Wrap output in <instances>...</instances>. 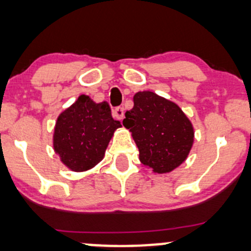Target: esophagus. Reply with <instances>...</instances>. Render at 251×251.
I'll return each instance as SVG.
<instances>
[{
  "label": "esophagus",
  "mask_w": 251,
  "mask_h": 251,
  "mask_svg": "<svg viewBox=\"0 0 251 251\" xmlns=\"http://www.w3.org/2000/svg\"><path fill=\"white\" fill-rule=\"evenodd\" d=\"M124 113H125V111H124V107L123 106L116 107L115 111H113V115H115L116 118H118L120 120L124 118Z\"/></svg>",
  "instance_id": "1"
}]
</instances>
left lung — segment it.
Segmentation results:
<instances>
[{"label": "left lung", "mask_w": 251, "mask_h": 251, "mask_svg": "<svg viewBox=\"0 0 251 251\" xmlns=\"http://www.w3.org/2000/svg\"><path fill=\"white\" fill-rule=\"evenodd\" d=\"M124 126L129 128L141 163L155 173H170L188 157L193 144V127L178 105L151 91L133 97Z\"/></svg>", "instance_id": "left-lung-1"}]
</instances>
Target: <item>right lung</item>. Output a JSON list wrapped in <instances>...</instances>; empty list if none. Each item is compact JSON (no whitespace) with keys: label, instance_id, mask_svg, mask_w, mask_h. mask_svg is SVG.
Here are the masks:
<instances>
[{"label":"right lung","instance_id":"add662e5","mask_svg":"<svg viewBox=\"0 0 251 251\" xmlns=\"http://www.w3.org/2000/svg\"><path fill=\"white\" fill-rule=\"evenodd\" d=\"M118 127L122 124L112 118L109 103H95L89 96L81 95L56 120L54 151L69 169L89 170L102 161Z\"/></svg>","mask_w":251,"mask_h":251}]
</instances>
